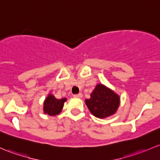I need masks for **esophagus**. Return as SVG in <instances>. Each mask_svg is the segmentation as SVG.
Listing matches in <instances>:
<instances>
[{"label":"esophagus","instance_id":"34e87169","mask_svg":"<svg viewBox=\"0 0 160 160\" xmlns=\"http://www.w3.org/2000/svg\"><path fill=\"white\" fill-rule=\"evenodd\" d=\"M73 96L75 97V98H82V93H79V94H78V95H74Z\"/></svg>","mask_w":160,"mask_h":160}]
</instances>
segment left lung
Masks as SVG:
<instances>
[{"label": "left lung", "mask_w": 160, "mask_h": 160, "mask_svg": "<svg viewBox=\"0 0 160 160\" xmlns=\"http://www.w3.org/2000/svg\"><path fill=\"white\" fill-rule=\"evenodd\" d=\"M90 96L91 98L85 99V104L90 112L97 118L112 116L119 106V95L103 84H97Z\"/></svg>", "instance_id": "left-lung-1"}]
</instances>
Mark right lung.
Returning a JSON list of instances; mask_svg holds the SVG:
<instances>
[{"mask_svg": "<svg viewBox=\"0 0 160 160\" xmlns=\"http://www.w3.org/2000/svg\"><path fill=\"white\" fill-rule=\"evenodd\" d=\"M66 101V98L58 99L53 95L48 94L47 98L44 101V112L45 114H48L52 116H55L56 115H58L62 112L64 106V103Z\"/></svg>", "mask_w": 160, "mask_h": 160, "instance_id": "obj_1", "label": "right lung"}]
</instances>
